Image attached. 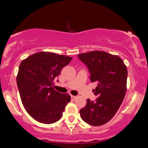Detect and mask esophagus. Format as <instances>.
<instances>
[{"instance_id": "obj_1", "label": "esophagus", "mask_w": 148, "mask_h": 148, "mask_svg": "<svg viewBox=\"0 0 148 148\" xmlns=\"http://www.w3.org/2000/svg\"><path fill=\"white\" fill-rule=\"evenodd\" d=\"M76 96H75V95H71V99L72 100H75V99H76Z\"/></svg>"}]
</instances>
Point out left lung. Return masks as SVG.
I'll use <instances>...</instances> for the list:
<instances>
[{
	"label": "left lung",
	"mask_w": 148,
	"mask_h": 148,
	"mask_svg": "<svg viewBox=\"0 0 148 148\" xmlns=\"http://www.w3.org/2000/svg\"><path fill=\"white\" fill-rule=\"evenodd\" d=\"M87 66L90 80L96 82L93 90L98 98L87 100L80 110L81 118L92 126L106 124L113 118L122 103L127 90V70L122 59L102 51H92L78 56Z\"/></svg>",
	"instance_id": "left-lung-1"
}]
</instances>
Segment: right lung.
Masks as SVG:
<instances>
[{
  "label": "right lung",
  "mask_w": 148,
  "mask_h": 148,
  "mask_svg": "<svg viewBox=\"0 0 148 148\" xmlns=\"http://www.w3.org/2000/svg\"><path fill=\"white\" fill-rule=\"evenodd\" d=\"M72 59L66 56L40 52L21 63L17 85L23 107L36 121L49 125L61 119L70 95L56 91L53 82Z\"/></svg>",
  "instance_id": "1"
}]
</instances>
